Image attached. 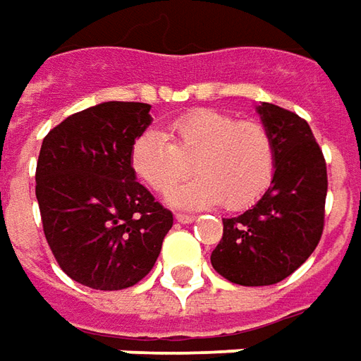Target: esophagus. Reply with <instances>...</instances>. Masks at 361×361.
<instances>
[{
    "label": "esophagus",
    "mask_w": 361,
    "mask_h": 361,
    "mask_svg": "<svg viewBox=\"0 0 361 361\" xmlns=\"http://www.w3.org/2000/svg\"><path fill=\"white\" fill-rule=\"evenodd\" d=\"M176 219H178V223H183V224H189L195 221V215H188V213H178L176 215Z\"/></svg>",
    "instance_id": "1"
}]
</instances>
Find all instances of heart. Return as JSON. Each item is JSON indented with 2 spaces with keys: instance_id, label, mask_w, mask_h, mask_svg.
Returning <instances> with one entry per match:
<instances>
[{
  "instance_id": "b5f03b06",
  "label": "heart",
  "mask_w": 361,
  "mask_h": 361,
  "mask_svg": "<svg viewBox=\"0 0 361 361\" xmlns=\"http://www.w3.org/2000/svg\"><path fill=\"white\" fill-rule=\"evenodd\" d=\"M193 168L197 178L172 195L183 207L254 205L276 178V138L258 121L215 109H193L168 123L166 135L142 130L130 146V166L156 193H170Z\"/></svg>"
}]
</instances>
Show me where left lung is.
Instances as JSON below:
<instances>
[{
	"instance_id": "8db88e82",
	"label": "left lung",
	"mask_w": 361,
	"mask_h": 361,
	"mask_svg": "<svg viewBox=\"0 0 361 361\" xmlns=\"http://www.w3.org/2000/svg\"><path fill=\"white\" fill-rule=\"evenodd\" d=\"M259 115L276 138L277 170L256 205L223 219L211 254L216 274L236 286H274L311 256L324 231L326 162L309 123L293 111L262 103Z\"/></svg>"
}]
</instances>
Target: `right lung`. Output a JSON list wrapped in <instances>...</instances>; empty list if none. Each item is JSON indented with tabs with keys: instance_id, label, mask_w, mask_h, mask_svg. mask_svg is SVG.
<instances>
[{
	"instance_id": "obj_1",
	"label": "right lung",
	"mask_w": 361,
	"mask_h": 361,
	"mask_svg": "<svg viewBox=\"0 0 361 361\" xmlns=\"http://www.w3.org/2000/svg\"><path fill=\"white\" fill-rule=\"evenodd\" d=\"M148 125V103L107 102L70 115L42 140L35 173L42 231L62 271L85 287L137 286L172 228V211L130 166V146Z\"/></svg>"
}]
</instances>
